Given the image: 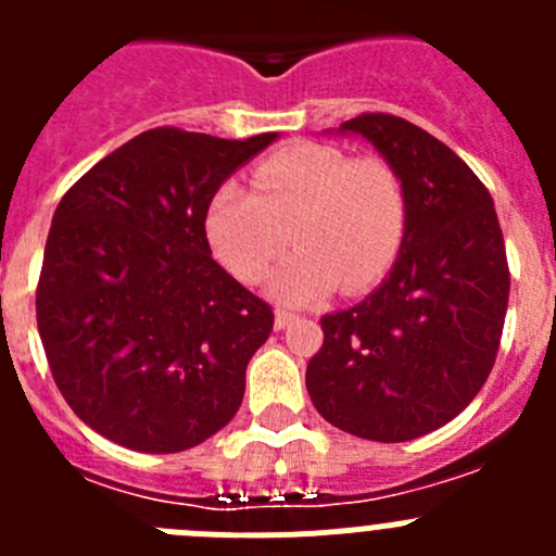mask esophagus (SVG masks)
Wrapping results in <instances>:
<instances>
[{
  "instance_id": "esophagus-1",
  "label": "esophagus",
  "mask_w": 556,
  "mask_h": 556,
  "mask_svg": "<svg viewBox=\"0 0 556 556\" xmlns=\"http://www.w3.org/2000/svg\"><path fill=\"white\" fill-rule=\"evenodd\" d=\"M292 320H294L292 312H283V308H278V312H275V331H283V328H287Z\"/></svg>"
}]
</instances>
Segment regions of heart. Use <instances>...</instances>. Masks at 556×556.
<instances>
[{
  "instance_id": "b5f03b06",
  "label": "heart",
  "mask_w": 556,
  "mask_h": 556,
  "mask_svg": "<svg viewBox=\"0 0 556 556\" xmlns=\"http://www.w3.org/2000/svg\"><path fill=\"white\" fill-rule=\"evenodd\" d=\"M294 253L269 275L278 303L303 306L342 287L358 292L395 262L406 198L395 169L351 161L328 144L283 147L255 166L253 186L225 180L205 208V236L239 281H258L287 244Z\"/></svg>"
}]
</instances>
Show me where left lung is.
I'll return each mask as SVG.
<instances>
[{
  "instance_id": "1",
  "label": "left lung",
  "mask_w": 556,
  "mask_h": 556,
  "mask_svg": "<svg viewBox=\"0 0 556 556\" xmlns=\"http://www.w3.org/2000/svg\"><path fill=\"white\" fill-rule=\"evenodd\" d=\"M395 169L406 230L387 278L323 317L306 390L328 424L376 443H406L454 420L495 365L509 267L493 198L454 150L390 113L339 125Z\"/></svg>"
}]
</instances>
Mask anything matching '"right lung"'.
<instances>
[{"instance_id":"right-lung-1","label":"right lung","mask_w":556,"mask_h":556,"mask_svg":"<svg viewBox=\"0 0 556 556\" xmlns=\"http://www.w3.org/2000/svg\"><path fill=\"white\" fill-rule=\"evenodd\" d=\"M278 132L230 141L147 130L63 194L36 292L66 404L141 454H178L233 420L273 308L211 258L205 208Z\"/></svg>"}]
</instances>
